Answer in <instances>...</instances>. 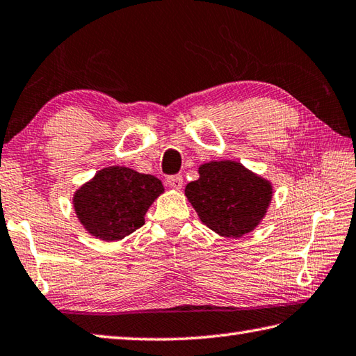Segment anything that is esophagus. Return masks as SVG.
Listing matches in <instances>:
<instances>
[{"label":"esophagus","instance_id":"obj_1","mask_svg":"<svg viewBox=\"0 0 356 356\" xmlns=\"http://www.w3.org/2000/svg\"><path fill=\"white\" fill-rule=\"evenodd\" d=\"M165 183H167V186L172 187V189L179 191L181 187H183V177H181V175H170V177H167Z\"/></svg>","mask_w":356,"mask_h":356}]
</instances>
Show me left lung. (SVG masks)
<instances>
[{
    "instance_id": "8db88e82",
    "label": "left lung",
    "mask_w": 356,
    "mask_h": 356,
    "mask_svg": "<svg viewBox=\"0 0 356 356\" xmlns=\"http://www.w3.org/2000/svg\"><path fill=\"white\" fill-rule=\"evenodd\" d=\"M271 184L236 161L200 167V178L186 186V197L201 221L225 237H241L264 218L271 201Z\"/></svg>"
}]
</instances>
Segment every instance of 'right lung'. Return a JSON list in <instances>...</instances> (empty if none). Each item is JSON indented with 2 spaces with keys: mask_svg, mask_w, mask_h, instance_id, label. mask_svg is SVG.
<instances>
[{
  "mask_svg": "<svg viewBox=\"0 0 356 356\" xmlns=\"http://www.w3.org/2000/svg\"><path fill=\"white\" fill-rule=\"evenodd\" d=\"M161 181L127 167L100 170L74 195L85 229L106 241L124 238L145 223L144 216L159 193Z\"/></svg>",
  "mask_w": 356,
  "mask_h": 356,
  "instance_id": "1",
  "label": "right lung"
}]
</instances>
